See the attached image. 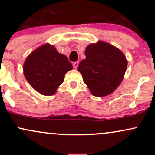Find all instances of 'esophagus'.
<instances>
[{
  "label": "esophagus",
  "instance_id": "obj_1",
  "mask_svg": "<svg viewBox=\"0 0 155 155\" xmlns=\"http://www.w3.org/2000/svg\"><path fill=\"white\" fill-rule=\"evenodd\" d=\"M78 65H79V62H75V63H73V66L75 69H76L78 68Z\"/></svg>",
  "mask_w": 155,
  "mask_h": 155
}]
</instances>
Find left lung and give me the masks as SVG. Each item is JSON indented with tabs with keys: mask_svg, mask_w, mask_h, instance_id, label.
Returning a JSON list of instances; mask_svg holds the SVG:
<instances>
[{
	"mask_svg": "<svg viewBox=\"0 0 155 155\" xmlns=\"http://www.w3.org/2000/svg\"><path fill=\"white\" fill-rule=\"evenodd\" d=\"M86 58L78 66L83 81L96 97L107 96L116 90L123 79L127 60L120 49L105 41L89 44Z\"/></svg>",
	"mask_w": 155,
	"mask_h": 155,
	"instance_id": "1",
	"label": "left lung"
}]
</instances>
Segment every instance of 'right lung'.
Segmentation results:
<instances>
[{
    "instance_id": "right-lung-1",
    "label": "right lung",
    "mask_w": 155,
    "mask_h": 155,
    "mask_svg": "<svg viewBox=\"0 0 155 155\" xmlns=\"http://www.w3.org/2000/svg\"><path fill=\"white\" fill-rule=\"evenodd\" d=\"M72 68L67 57L48 43L32 51L23 64L27 81L35 90L46 96L54 95L63 82L65 74Z\"/></svg>"
}]
</instances>
